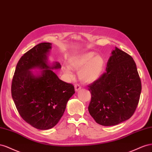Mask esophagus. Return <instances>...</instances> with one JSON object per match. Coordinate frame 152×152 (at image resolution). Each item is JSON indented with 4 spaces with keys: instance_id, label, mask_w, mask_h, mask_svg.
<instances>
[{
    "instance_id": "obj_1",
    "label": "esophagus",
    "mask_w": 152,
    "mask_h": 152,
    "mask_svg": "<svg viewBox=\"0 0 152 152\" xmlns=\"http://www.w3.org/2000/svg\"><path fill=\"white\" fill-rule=\"evenodd\" d=\"M75 91L76 92H78L79 90H80L81 89V87L80 86V85H75Z\"/></svg>"
}]
</instances>
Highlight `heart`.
<instances>
[{
	"label": "heart",
	"instance_id": "heart-1",
	"mask_svg": "<svg viewBox=\"0 0 152 152\" xmlns=\"http://www.w3.org/2000/svg\"><path fill=\"white\" fill-rule=\"evenodd\" d=\"M94 52L76 55L70 57L68 66H64L62 71L68 76H72L71 69L79 71L80 79L86 83H92L98 80L102 75L104 70L105 61L101 55H95Z\"/></svg>",
	"mask_w": 152,
	"mask_h": 152
}]
</instances>
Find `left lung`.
Instances as JSON below:
<instances>
[{"mask_svg": "<svg viewBox=\"0 0 152 152\" xmlns=\"http://www.w3.org/2000/svg\"><path fill=\"white\" fill-rule=\"evenodd\" d=\"M106 71L88 86L92 98L88 109L97 124L113 126L133 115L140 101L141 83L131 56L116 47Z\"/></svg>", "mask_w": 152, "mask_h": 152, "instance_id": "left-lung-1", "label": "left lung"}]
</instances>
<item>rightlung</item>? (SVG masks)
<instances>
[{
    "label": "right lung",
    "instance_id": "add662e5",
    "mask_svg": "<svg viewBox=\"0 0 152 152\" xmlns=\"http://www.w3.org/2000/svg\"><path fill=\"white\" fill-rule=\"evenodd\" d=\"M51 43L41 42L21 57L16 65L11 95L19 114L26 122L40 130L53 128L66 110L75 87L58 78L53 71L61 68L50 63ZM39 69L41 71L33 72Z\"/></svg>",
    "mask_w": 152,
    "mask_h": 152
}]
</instances>
